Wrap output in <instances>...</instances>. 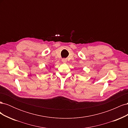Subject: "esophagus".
I'll return each instance as SVG.
<instances>
[{
    "label": "esophagus",
    "mask_w": 128,
    "mask_h": 128,
    "mask_svg": "<svg viewBox=\"0 0 128 128\" xmlns=\"http://www.w3.org/2000/svg\"><path fill=\"white\" fill-rule=\"evenodd\" d=\"M62 61L64 63H66L67 62V59H62Z\"/></svg>",
    "instance_id": "obj_1"
}]
</instances>
